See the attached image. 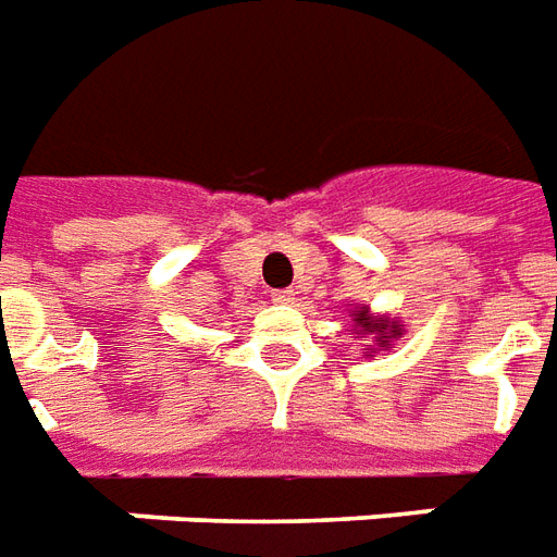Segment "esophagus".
Masks as SVG:
<instances>
[{
  "mask_svg": "<svg viewBox=\"0 0 557 557\" xmlns=\"http://www.w3.org/2000/svg\"><path fill=\"white\" fill-rule=\"evenodd\" d=\"M295 295H298L295 289H280L271 295V300H274V304H295Z\"/></svg>",
  "mask_w": 557,
  "mask_h": 557,
  "instance_id": "esophagus-1",
  "label": "esophagus"
}]
</instances>
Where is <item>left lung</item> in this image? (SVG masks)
<instances>
[{
	"instance_id": "left-lung-1",
	"label": "left lung",
	"mask_w": 557,
	"mask_h": 557,
	"mask_svg": "<svg viewBox=\"0 0 557 557\" xmlns=\"http://www.w3.org/2000/svg\"><path fill=\"white\" fill-rule=\"evenodd\" d=\"M354 321H357V327H360L362 336H372L374 345H377V351L386 348L389 342L398 339L401 336V324L393 319H377L369 312V307H360V310H354ZM374 348H366V357H372Z\"/></svg>"
}]
</instances>
